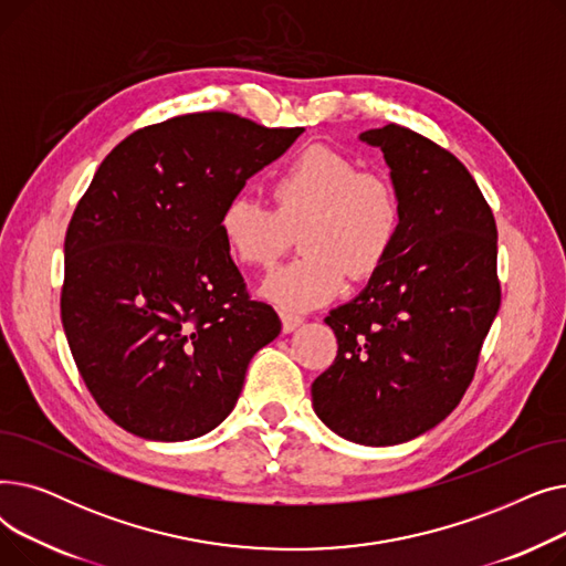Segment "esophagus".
I'll list each match as a JSON object with an SVG mask.
<instances>
[{
  "label": "esophagus",
  "mask_w": 566,
  "mask_h": 566,
  "mask_svg": "<svg viewBox=\"0 0 566 566\" xmlns=\"http://www.w3.org/2000/svg\"><path fill=\"white\" fill-rule=\"evenodd\" d=\"M303 325V318L301 316H293V314H282V331L289 335L293 331H298Z\"/></svg>",
  "instance_id": "obj_1"
}]
</instances>
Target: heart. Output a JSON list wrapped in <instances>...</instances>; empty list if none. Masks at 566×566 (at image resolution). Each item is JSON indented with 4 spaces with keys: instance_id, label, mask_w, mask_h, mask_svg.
Returning a JSON list of instances; mask_svg holds the SVG:
<instances>
[{
    "instance_id": "heart-1",
    "label": "heart",
    "mask_w": 566,
    "mask_h": 566,
    "mask_svg": "<svg viewBox=\"0 0 566 566\" xmlns=\"http://www.w3.org/2000/svg\"><path fill=\"white\" fill-rule=\"evenodd\" d=\"M275 208L235 195L220 216L222 241L245 268H271L301 233L303 259L277 268L259 289L284 314L335 301L350 280L388 261L401 231V199L380 174L331 146L314 144L273 181Z\"/></svg>"
}]
</instances>
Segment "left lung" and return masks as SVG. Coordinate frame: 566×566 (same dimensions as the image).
I'll use <instances>...</instances> for the list:
<instances>
[{"mask_svg":"<svg viewBox=\"0 0 566 566\" xmlns=\"http://www.w3.org/2000/svg\"><path fill=\"white\" fill-rule=\"evenodd\" d=\"M360 142L390 167L401 231L369 284L325 316L339 348L312 406L337 436L388 448L440 424L465 395L500 310L497 229L470 171L431 139L388 124Z\"/></svg>","mask_w":566,"mask_h":566,"instance_id":"left-lung-1","label":"left lung"}]
</instances>
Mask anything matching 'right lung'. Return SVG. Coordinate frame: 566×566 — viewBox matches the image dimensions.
<instances>
[{
    "label": "right lung",
    "mask_w": 566,
    "mask_h": 566,
    "mask_svg": "<svg viewBox=\"0 0 566 566\" xmlns=\"http://www.w3.org/2000/svg\"><path fill=\"white\" fill-rule=\"evenodd\" d=\"M301 133L197 112L133 133L101 163L66 231L62 323L122 429L158 442L213 431L280 335L275 310L250 301L220 216Z\"/></svg>",
    "instance_id": "1"
}]
</instances>
